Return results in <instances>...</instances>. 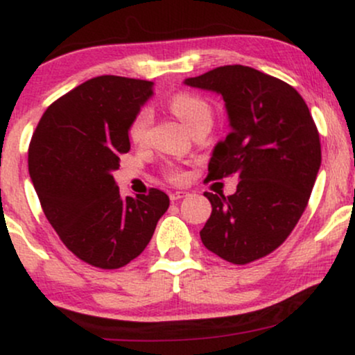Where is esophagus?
<instances>
[{"label":"esophagus","instance_id":"34e87169","mask_svg":"<svg viewBox=\"0 0 355 355\" xmlns=\"http://www.w3.org/2000/svg\"><path fill=\"white\" fill-rule=\"evenodd\" d=\"M168 197H170V200H172V202H177V200H180V198L187 197V191H183V190H175V191H170Z\"/></svg>","mask_w":355,"mask_h":355}]
</instances>
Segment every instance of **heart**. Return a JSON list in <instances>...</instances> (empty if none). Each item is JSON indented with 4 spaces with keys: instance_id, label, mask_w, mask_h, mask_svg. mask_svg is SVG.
<instances>
[{
    "instance_id": "1",
    "label": "heart",
    "mask_w": 355,
    "mask_h": 355,
    "mask_svg": "<svg viewBox=\"0 0 355 355\" xmlns=\"http://www.w3.org/2000/svg\"><path fill=\"white\" fill-rule=\"evenodd\" d=\"M166 107L173 113L178 120L185 125L189 132H195L197 128H210L214 121V107L202 95L190 92H182L173 95L166 101ZM153 123V112L148 107L140 108L133 115L128 126L130 140L135 144H144L150 135ZM165 177L170 182H183L185 180V172L177 165H168L165 168Z\"/></svg>"
}]
</instances>
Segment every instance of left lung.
Returning <instances> with one entry per match:
<instances>
[{"label":"left lung","instance_id":"8db88e82","mask_svg":"<svg viewBox=\"0 0 355 355\" xmlns=\"http://www.w3.org/2000/svg\"><path fill=\"white\" fill-rule=\"evenodd\" d=\"M223 96L230 133L215 146L207 180L239 175L234 195L210 193L203 245L245 266L279 248L311 198L320 168V138L302 96L285 81L243 64L185 80Z\"/></svg>","mask_w":355,"mask_h":355}]
</instances>
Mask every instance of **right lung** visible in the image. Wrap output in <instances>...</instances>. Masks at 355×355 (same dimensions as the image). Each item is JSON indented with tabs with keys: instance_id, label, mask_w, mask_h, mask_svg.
I'll return each instance as SVG.
<instances>
[{
	"instance_id": "add662e5",
	"label": "right lung",
	"mask_w": 355,
	"mask_h": 355,
	"mask_svg": "<svg viewBox=\"0 0 355 355\" xmlns=\"http://www.w3.org/2000/svg\"><path fill=\"white\" fill-rule=\"evenodd\" d=\"M152 81L103 75L53 101L36 126L28 168L48 222L73 255L113 270L137 259L170 205L165 191L121 198L113 172Z\"/></svg>"
}]
</instances>
